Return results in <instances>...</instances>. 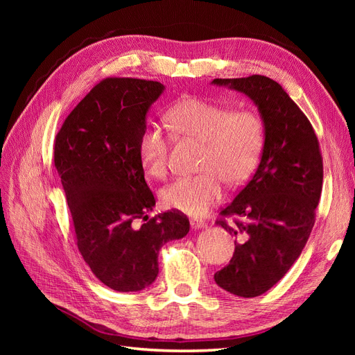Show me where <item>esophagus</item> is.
I'll use <instances>...</instances> for the list:
<instances>
[{
  "label": "esophagus",
  "instance_id": "34e87169",
  "mask_svg": "<svg viewBox=\"0 0 355 355\" xmlns=\"http://www.w3.org/2000/svg\"><path fill=\"white\" fill-rule=\"evenodd\" d=\"M206 222H204L202 219H198V218H192L191 219V227L194 228V230H200V228H204L206 227Z\"/></svg>",
  "mask_w": 355,
  "mask_h": 355
}]
</instances>
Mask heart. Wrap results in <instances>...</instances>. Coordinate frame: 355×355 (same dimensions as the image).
I'll list each match as a JSON object with an SVG mask.
<instances>
[{"mask_svg":"<svg viewBox=\"0 0 355 355\" xmlns=\"http://www.w3.org/2000/svg\"><path fill=\"white\" fill-rule=\"evenodd\" d=\"M170 130L202 142L201 173L180 176L159 192L161 202L187 214L206 213L222 196V182L240 187L259 163L265 145V121L250 108L231 106L188 96L167 111ZM170 136L148 121L139 137V157L149 176L161 179L168 170Z\"/></svg>","mask_w":355,"mask_h":355,"instance_id":"obj_1","label":"heart"}]
</instances>
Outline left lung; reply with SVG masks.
Segmentation results:
<instances>
[{
  "label": "left lung",
  "instance_id": "1",
  "mask_svg": "<svg viewBox=\"0 0 355 355\" xmlns=\"http://www.w3.org/2000/svg\"><path fill=\"white\" fill-rule=\"evenodd\" d=\"M213 83L249 96L265 121L261 163L216 220L235 237V250L214 282L254 297L280 282L304 250L323 188V157L306 115L277 81L250 75Z\"/></svg>",
  "mask_w": 355,
  "mask_h": 355
}]
</instances>
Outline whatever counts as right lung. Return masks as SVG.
Returning a JSON list of instances; mask_svg holds the SVG:
<instances>
[{"label":"right lung","instance_id":"1","mask_svg":"<svg viewBox=\"0 0 355 355\" xmlns=\"http://www.w3.org/2000/svg\"><path fill=\"white\" fill-rule=\"evenodd\" d=\"M158 81L111 77L99 81L63 121L55 167L83 259L116 292H137L158 275L161 245L185 237L179 210L148 219L155 198L145 182L139 137L146 112L163 93ZM142 220L141 227L135 222Z\"/></svg>","mask_w":355,"mask_h":355}]
</instances>
